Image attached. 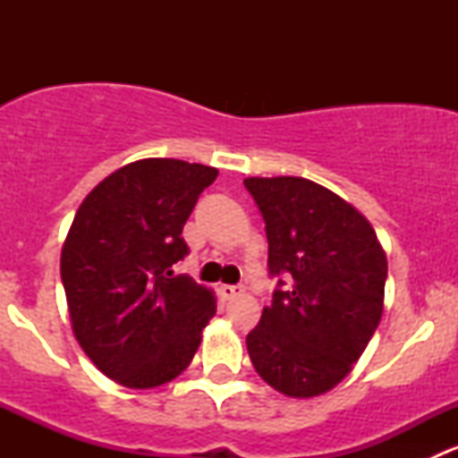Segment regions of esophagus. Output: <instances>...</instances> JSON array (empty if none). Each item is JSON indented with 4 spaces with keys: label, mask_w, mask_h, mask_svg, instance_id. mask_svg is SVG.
Masks as SVG:
<instances>
[{
    "label": "esophagus",
    "mask_w": 458,
    "mask_h": 458,
    "mask_svg": "<svg viewBox=\"0 0 458 458\" xmlns=\"http://www.w3.org/2000/svg\"><path fill=\"white\" fill-rule=\"evenodd\" d=\"M242 293H243L242 285H221L219 288V294L224 299H234V297H239Z\"/></svg>",
    "instance_id": "34e87169"
}]
</instances>
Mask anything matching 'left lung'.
Masks as SVG:
<instances>
[{
  "mask_svg": "<svg viewBox=\"0 0 458 458\" xmlns=\"http://www.w3.org/2000/svg\"><path fill=\"white\" fill-rule=\"evenodd\" d=\"M266 221L267 270L288 275L246 345L267 386L310 399L344 381L383 315L387 259L370 221L303 177H248Z\"/></svg>",
  "mask_w": 458,
  "mask_h": 458,
  "instance_id": "1",
  "label": "left lung"
}]
</instances>
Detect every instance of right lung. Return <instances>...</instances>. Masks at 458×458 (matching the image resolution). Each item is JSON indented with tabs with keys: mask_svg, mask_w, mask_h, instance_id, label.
<instances>
[{
	"mask_svg": "<svg viewBox=\"0 0 458 458\" xmlns=\"http://www.w3.org/2000/svg\"><path fill=\"white\" fill-rule=\"evenodd\" d=\"M219 170L140 159L97 183L62 248L72 332L92 363L135 390L164 386L195 357L215 293L170 267L188 255L182 230Z\"/></svg>",
	"mask_w": 458,
	"mask_h": 458,
	"instance_id": "right-lung-1",
	"label": "right lung"
}]
</instances>
